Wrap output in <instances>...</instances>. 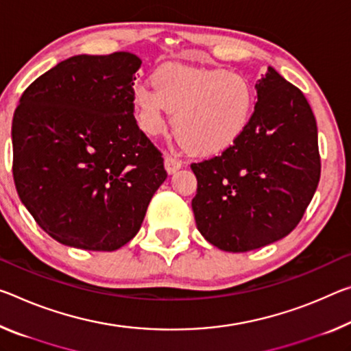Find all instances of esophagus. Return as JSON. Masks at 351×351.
I'll use <instances>...</instances> for the list:
<instances>
[{"instance_id":"1","label":"esophagus","mask_w":351,"mask_h":351,"mask_svg":"<svg viewBox=\"0 0 351 351\" xmlns=\"http://www.w3.org/2000/svg\"><path fill=\"white\" fill-rule=\"evenodd\" d=\"M164 164H165V170H167V173L169 175H173L175 171H178L182 167V164H181V160H178V159H175V158H171V156H169L167 154L165 158H164Z\"/></svg>"}]
</instances>
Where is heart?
Here are the masks:
<instances>
[{"label":"heart","instance_id":"heart-1","mask_svg":"<svg viewBox=\"0 0 351 351\" xmlns=\"http://www.w3.org/2000/svg\"><path fill=\"white\" fill-rule=\"evenodd\" d=\"M137 121L148 136L175 130L193 152L220 153L231 147L250 125L253 92L245 77L220 69L170 64L153 75V87L132 88Z\"/></svg>","mask_w":351,"mask_h":351}]
</instances>
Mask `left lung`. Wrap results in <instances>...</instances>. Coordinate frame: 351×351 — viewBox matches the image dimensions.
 Here are the masks:
<instances>
[{"mask_svg": "<svg viewBox=\"0 0 351 351\" xmlns=\"http://www.w3.org/2000/svg\"><path fill=\"white\" fill-rule=\"evenodd\" d=\"M254 88L258 101L245 132L220 156L191 165L198 231L231 253L286 237L320 180L315 117L302 90L274 66Z\"/></svg>", "mask_w": 351, "mask_h": 351, "instance_id": "obj_1", "label": "left lung"}]
</instances>
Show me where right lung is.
Instances as JSON below:
<instances>
[{
  "label": "right lung",
  "mask_w": 351,
  "mask_h": 351,
  "mask_svg": "<svg viewBox=\"0 0 351 351\" xmlns=\"http://www.w3.org/2000/svg\"><path fill=\"white\" fill-rule=\"evenodd\" d=\"M131 53L77 54L38 76L12 120L14 181L37 225L66 247L114 252L134 237L167 178L138 130Z\"/></svg>",
  "instance_id": "add662e5"
}]
</instances>
